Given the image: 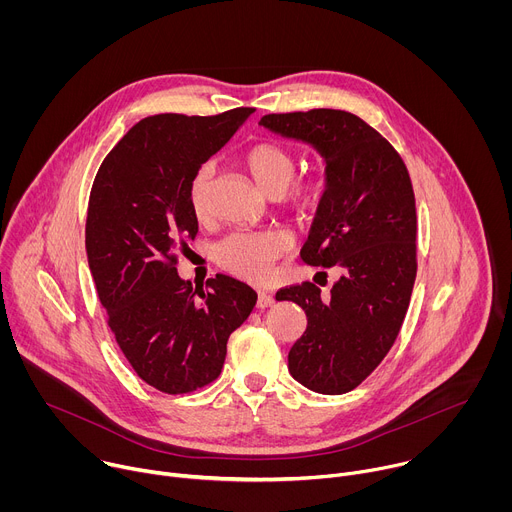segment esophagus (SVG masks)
I'll return each mask as SVG.
<instances>
[{"label": "esophagus", "instance_id": "34e87169", "mask_svg": "<svg viewBox=\"0 0 512 512\" xmlns=\"http://www.w3.org/2000/svg\"><path fill=\"white\" fill-rule=\"evenodd\" d=\"M273 304H275V300H273L271 294H267V291H259V296H257V308L259 310H265V308H269Z\"/></svg>", "mask_w": 512, "mask_h": 512}]
</instances>
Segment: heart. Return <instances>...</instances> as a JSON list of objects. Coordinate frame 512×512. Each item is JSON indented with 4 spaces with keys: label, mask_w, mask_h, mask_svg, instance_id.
<instances>
[{
    "label": "heart",
    "mask_w": 512,
    "mask_h": 512,
    "mask_svg": "<svg viewBox=\"0 0 512 512\" xmlns=\"http://www.w3.org/2000/svg\"><path fill=\"white\" fill-rule=\"evenodd\" d=\"M245 168L265 194H283L289 206L298 212H308L320 202L322 182L318 178L308 176L288 186L296 178L298 158L279 143L263 141L253 145L245 156ZM212 174V166L204 164L196 170L190 182L188 198L192 212L198 218H204L208 212ZM287 245V237L277 231L233 233L223 243H218L216 259L235 275L253 283H261L269 277L271 265L287 251Z\"/></svg>",
    "instance_id": "heart-1"
}]
</instances>
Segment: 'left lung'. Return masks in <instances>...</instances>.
Listing matches in <instances>:
<instances>
[{
    "mask_svg": "<svg viewBox=\"0 0 512 512\" xmlns=\"http://www.w3.org/2000/svg\"><path fill=\"white\" fill-rule=\"evenodd\" d=\"M259 125L304 141L326 166L302 259L338 267L326 296L306 281L277 291L308 318L287 369L322 395H342L367 379L391 350L417 273V216L409 172L393 145L360 117L338 109L263 115Z\"/></svg>",
    "mask_w": 512,
    "mask_h": 512,
    "instance_id": "left-lung-1",
    "label": "left lung"
}]
</instances>
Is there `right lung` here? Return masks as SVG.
I'll list each match as a JSON object with an SVG mask.
<instances>
[{"mask_svg":"<svg viewBox=\"0 0 512 512\" xmlns=\"http://www.w3.org/2000/svg\"><path fill=\"white\" fill-rule=\"evenodd\" d=\"M253 111L145 117L103 160L91 190L85 243L99 300L137 377L162 393H190L221 375L227 340L257 302L235 277L216 273L208 289H192L176 271L178 249L198 233L192 176Z\"/></svg>","mask_w":512,"mask_h":512,"instance_id":"right-lung-1","label":"right lung"}]
</instances>
